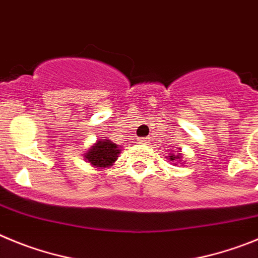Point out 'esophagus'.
Masks as SVG:
<instances>
[{
	"label": "esophagus",
	"instance_id": "obj_1",
	"mask_svg": "<svg viewBox=\"0 0 258 258\" xmlns=\"http://www.w3.org/2000/svg\"><path fill=\"white\" fill-rule=\"evenodd\" d=\"M150 141L149 138H143V139H139V144H144V145H148Z\"/></svg>",
	"mask_w": 258,
	"mask_h": 258
}]
</instances>
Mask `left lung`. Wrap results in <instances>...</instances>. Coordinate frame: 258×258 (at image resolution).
Returning <instances> with one entry per match:
<instances>
[{
    "label": "left lung",
    "mask_w": 258,
    "mask_h": 258,
    "mask_svg": "<svg viewBox=\"0 0 258 258\" xmlns=\"http://www.w3.org/2000/svg\"><path fill=\"white\" fill-rule=\"evenodd\" d=\"M167 159L172 162V164H184V161H182V153H181V148H178L177 152H173L171 150V153H168V157H166Z\"/></svg>",
    "instance_id": "obj_1"
}]
</instances>
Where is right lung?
Returning a JSON list of instances; mask_svg holds the SVG:
<instances>
[{
    "instance_id": "1",
    "label": "right lung",
    "mask_w": 258,
    "mask_h": 258,
    "mask_svg": "<svg viewBox=\"0 0 258 258\" xmlns=\"http://www.w3.org/2000/svg\"><path fill=\"white\" fill-rule=\"evenodd\" d=\"M119 154V145L109 139H97L96 143L90 146L89 150L83 154V158L95 168L104 169L112 167Z\"/></svg>"
}]
</instances>
